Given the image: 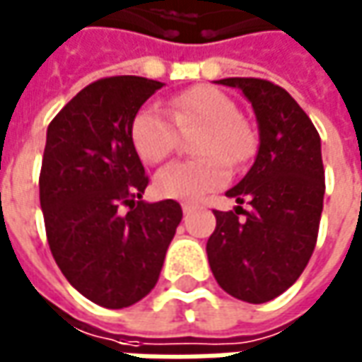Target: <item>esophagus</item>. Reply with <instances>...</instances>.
I'll use <instances>...</instances> for the list:
<instances>
[{
  "instance_id": "1",
  "label": "esophagus",
  "mask_w": 362,
  "mask_h": 362,
  "mask_svg": "<svg viewBox=\"0 0 362 362\" xmlns=\"http://www.w3.org/2000/svg\"><path fill=\"white\" fill-rule=\"evenodd\" d=\"M192 210H194V204H190V202H184L182 204V212L184 214H190Z\"/></svg>"
}]
</instances>
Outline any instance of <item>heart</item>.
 I'll return each mask as SVG.
<instances>
[{"label": "heart", "mask_w": 362, "mask_h": 362, "mask_svg": "<svg viewBox=\"0 0 362 362\" xmlns=\"http://www.w3.org/2000/svg\"><path fill=\"white\" fill-rule=\"evenodd\" d=\"M176 124L204 127L198 144L200 160H178L164 166L154 176V188L164 198L198 200L204 194L223 186L230 178L228 163L238 164L250 156L253 134L240 119L238 107L220 88L200 85L184 90L170 100ZM130 139L139 156L148 164L162 162L176 144L170 117L158 107H144L130 124Z\"/></svg>", "instance_id": "obj_1"}]
</instances>
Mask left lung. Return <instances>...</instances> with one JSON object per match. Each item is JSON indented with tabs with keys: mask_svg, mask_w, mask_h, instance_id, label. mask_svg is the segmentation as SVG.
Masks as SVG:
<instances>
[{
	"mask_svg": "<svg viewBox=\"0 0 362 362\" xmlns=\"http://www.w3.org/2000/svg\"><path fill=\"white\" fill-rule=\"evenodd\" d=\"M216 83L240 88L250 100L259 146L252 168L226 192L238 204L250 200L252 210H216V230L206 253L226 293L265 303L297 281L315 250L325 196L321 139L285 88L264 78L230 77Z\"/></svg>",
	"mask_w": 362,
	"mask_h": 362,
	"instance_id": "1",
	"label": "left lung"
}]
</instances>
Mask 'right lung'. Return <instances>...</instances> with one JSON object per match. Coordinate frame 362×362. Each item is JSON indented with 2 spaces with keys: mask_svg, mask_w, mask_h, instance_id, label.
<instances>
[{
  "mask_svg": "<svg viewBox=\"0 0 362 362\" xmlns=\"http://www.w3.org/2000/svg\"><path fill=\"white\" fill-rule=\"evenodd\" d=\"M160 87L132 75L100 78L47 129L39 200L49 247L69 284L107 309L154 289L182 220L178 202L142 200L148 176L130 139L132 119Z\"/></svg>",
  "mask_w": 362,
  "mask_h": 362,
  "instance_id": "obj_1",
  "label": "right lung"
}]
</instances>
